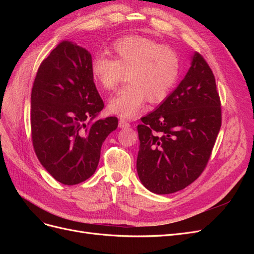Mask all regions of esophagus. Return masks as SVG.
Listing matches in <instances>:
<instances>
[{"label":"esophagus","instance_id":"34e87169","mask_svg":"<svg viewBox=\"0 0 254 254\" xmlns=\"http://www.w3.org/2000/svg\"><path fill=\"white\" fill-rule=\"evenodd\" d=\"M119 127L122 128V129H126V128H129L130 127V124L128 122H126L125 120H120L119 122Z\"/></svg>","mask_w":254,"mask_h":254}]
</instances>
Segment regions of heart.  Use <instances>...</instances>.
I'll return each instance as SVG.
<instances>
[{"mask_svg": "<svg viewBox=\"0 0 254 254\" xmlns=\"http://www.w3.org/2000/svg\"><path fill=\"white\" fill-rule=\"evenodd\" d=\"M112 58L95 56L91 74L98 87L113 92L127 79L129 84L111 98L109 111L122 119H131L147 99L160 104L170 95L179 77L180 59L173 49L148 38L128 36L111 48Z\"/></svg>", "mask_w": 254, "mask_h": 254, "instance_id": "b5f03b06", "label": "heart"}]
</instances>
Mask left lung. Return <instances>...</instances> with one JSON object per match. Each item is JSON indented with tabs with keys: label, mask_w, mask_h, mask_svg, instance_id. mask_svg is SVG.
Returning a JSON list of instances; mask_svg holds the SVG:
<instances>
[{
	"label": "left lung",
	"mask_w": 254,
	"mask_h": 254,
	"mask_svg": "<svg viewBox=\"0 0 254 254\" xmlns=\"http://www.w3.org/2000/svg\"><path fill=\"white\" fill-rule=\"evenodd\" d=\"M220 106L214 74L196 53L179 86L137 125L136 171L146 189L172 194L201 175L220 130Z\"/></svg>",
	"instance_id": "1"
}]
</instances>
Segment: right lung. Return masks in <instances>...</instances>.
<instances>
[{"label": "right lung", "instance_id": "obj_1", "mask_svg": "<svg viewBox=\"0 0 254 254\" xmlns=\"http://www.w3.org/2000/svg\"><path fill=\"white\" fill-rule=\"evenodd\" d=\"M91 54L64 41L45 58L32 89L30 130L36 155L54 179L65 186L86 181L96 171L115 117L92 121L104 108L91 74Z\"/></svg>", "mask_w": 254, "mask_h": 254}]
</instances>
